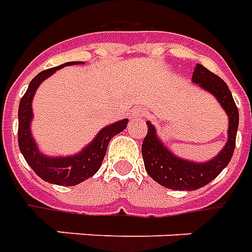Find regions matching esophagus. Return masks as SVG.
<instances>
[{"label": "esophagus", "instance_id": "esophagus-1", "mask_svg": "<svg viewBox=\"0 0 252 252\" xmlns=\"http://www.w3.org/2000/svg\"><path fill=\"white\" fill-rule=\"evenodd\" d=\"M144 115H145V111H144L142 108H134V110L131 111L130 118H131V119H141Z\"/></svg>", "mask_w": 252, "mask_h": 252}]
</instances>
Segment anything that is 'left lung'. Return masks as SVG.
I'll use <instances>...</instances> for the list:
<instances>
[{"label": "left lung", "instance_id": "8db88e82", "mask_svg": "<svg viewBox=\"0 0 252 252\" xmlns=\"http://www.w3.org/2000/svg\"><path fill=\"white\" fill-rule=\"evenodd\" d=\"M191 81L199 88L213 94L228 115V138L224 148L208 161H191L176 156L160 140L156 127L148 121V134L142 142V158L148 175L158 185L182 191H192L206 186L221 174L231 161L236 144L239 111L232 94L219 76L197 63Z\"/></svg>", "mask_w": 252, "mask_h": 252}]
</instances>
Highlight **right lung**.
<instances>
[{
	"label": "right lung",
	"instance_id": "add662e5",
	"mask_svg": "<svg viewBox=\"0 0 252 252\" xmlns=\"http://www.w3.org/2000/svg\"><path fill=\"white\" fill-rule=\"evenodd\" d=\"M83 62H66L57 67H51L43 70L32 78L28 85V89L21 97L19 106V146L26 158L28 165L31 167L37 176L42 179L58 185V186H76L84 180L94 176L99 168L101 161L106 156L107 146L114 135L119 134L126 129L129 119H122L106 127L99 130L94 138L88 145H85L76 155L70 156H47L40 152L36 141L31 133V123L33 119L32 112V100L33 94L46 78L53 76L57 70L65 66L80 65Z\"/></svg>",
	"mask_w": 252,
	"mask_h": 252
}]
</instances>
